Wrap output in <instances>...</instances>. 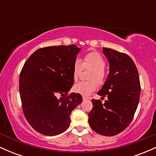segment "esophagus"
<instances>
[{"label":"esophagus","instance_id":"34e87169","mask_svg":"<svg viewBox=\"0 0 156 156\" xmlns=\"http://www.w3.org/2000/svg\"><path fill=\"white\" fill-rule=\"evenodd\" d=\"M89 98H87V97H85V96H83V101H87V100H88Z\"/></svg>","mask_w":156,"mask_h":156}]
</instances>
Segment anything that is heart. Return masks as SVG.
<instances>
[{"label": "heart", "mask_w": 156, "mask_h": 156, "mask_svg": "<svg viewBox=\"0 0 156 156\" xmlns=\"http://www.w3.org/2000/svg\"><path fill=\"white\" fill-rule=\"evenodd\" d=\"M105 62L103 56L98 52H91L84 56L83 62L77 58L74 62L73 68V79L76 80L79 77L82 69L89 68L92 71L89 75V81H80L76 83L73 87V91L82 95L87 96L97 89V82L102 85L105 80V73L104 68ZM96 81L95 82V80Z\"/></svg>", "instance_id": "b5f03b06"}]
</instances>
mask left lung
<instances>
[{
  "label": "left lung",
  "instance_id": "8db88e82",
  "mask_svg": "<svg viewBox=\"0 0 156 156\" xmlns=\"http://www.w3.org/2000/svg\"><path fill=\"white\" fill-rule=\"evenodd\" d=\"M109 63V73L98 94L108 99L92 102L89 124L98 133L107 136L124 130L133 119L141 93L139 73L128 55L110 48H103Z\"/></svg>",
  "mask_w": 156,
  "mask_h": 156
}]
</instances>
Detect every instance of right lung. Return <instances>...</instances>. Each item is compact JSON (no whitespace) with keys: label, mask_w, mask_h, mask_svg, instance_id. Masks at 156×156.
Returning <instances> with one entry per match:
<instances>
[{"label":"right lung","mask_w":156,"mask_h":156,"mask_svg":"<svg viewBox=\"0 0 156 156\" xmlns=\"http://www.w3.org/2000/svg\"><path fill=\"white\" fill-rule=\"evenodd\" d=\"M80 51L74 44L40 48L23 65L19 81L23 113L32 128L43 135L65 131L71 112L82 102L78 93L67 95L74 83L73 64ZM58 94L63 97L58 98Z\"/></svg>","instance_id":"right-lung-1"}]
</instances>
